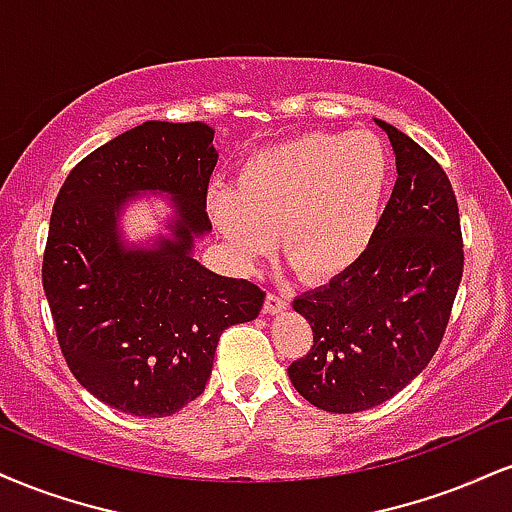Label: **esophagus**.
I'll list each match as a JSON object with an SVG mask.
<instances>
[{"label":"esophagus","mask_w":512,"mask_h":512,"mask_svg":"<svg viewBox=\"0 0 512 512\" xmlns=\"http://www.w3.org/2000/svg\"><path fill=\"white\" fill-rule=\"evenodd\" d=\"M286 307H288L286 295L267 293V298H264V312H267V315H279V312L286 310Z\"/></svg>","instance_id":"34e87169"}]
</instances>
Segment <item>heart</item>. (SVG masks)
Wrapping results in <instances>:
<instances>
[{"mask_svg":"<svg viewBox=\"0 0 512 512\" xmlns=\"http://www.w3.org/2000/svg\"><path fill=\"white\" fill-rule=\"evenodd\" d=\"M391 155L369 131L310 133L240 164L236 193L214 186L207 212L240 262L274 245L305 281H331L360 262L391 188Z\"/></svg>","mask_w":512,"mask_h":512,"instance_id":"heart-1","label":"heart"}]
</instances>
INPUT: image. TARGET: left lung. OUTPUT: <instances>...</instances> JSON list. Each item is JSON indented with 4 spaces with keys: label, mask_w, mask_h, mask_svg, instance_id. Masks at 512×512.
I'll use <instances>...</instances> for the list:
<instances>
[{
    "label": "left lung",
    "mask_w": 512,
    "mask_h": 512,
    "mask_svg": "<svg viewBox=\"0 0 512 512\" xmlns=\"http://www.w3.org/2000/svg\"><path fill=\"white\" fill-rule=\"evenodd\" d=\"M396 155V186L355 267L293 300L310 353L288 367L295 391L326 412L381 405L429 365L463 279L451 181L415 140L374 119Z\"/></svg>",
    "instance_id": "obj_1"
}]
</instances>
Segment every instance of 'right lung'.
Listing matches in <instances>:
<instances>
[{"mask_svg":"<svg viewBox=\"0 0 512 512\" xmlns=\"http://www.w3.org/2000/svg\"><path fill=\"white\" fill-rule=\"evenodd\" d=\"M202 121H145L66 176L42 286L66 365L85 391L133 417L174 415L205 391L219 336L260 315L264 291L195 260L212 231L207 186L219 152ZM164 194L166 234L133 244L122 212Z\"/></svg>","mask_w":512,"mask_h":512,"instance_id":"1","label":"right lung"}]
</instances>
